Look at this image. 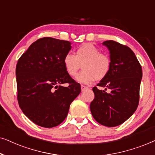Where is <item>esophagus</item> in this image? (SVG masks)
I'll return each mask as SVG.
<instances>
[{"instance_id": "34e87169", "label": "esophagus", "mask_w": 155, "mask_h": 155, "mask_svg": "<svg viewBox=\"0 0 155 155\" xmlns=\"http://www.w3.org/2000/svg\"><path fill=\"white\" fill-rule=\"evenodd\" d=\"M81 88L82 91H85L86 89H88V86H84V85H81Z\"/></svg>"}]
</instances>
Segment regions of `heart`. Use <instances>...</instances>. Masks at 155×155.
I'll return each instance as SVG.
<instances>
[{
	"label": "heart",
	"instance_id": "heart-1",
	"mask_svg": "<svg viewBox=\"0 0 155 155\" xmlns=\"http://www.w3.org/2000/svg\"><path fill=\"white\" fill-rule=\"evenodd\" d=\"M63 63L66 71L71 77H74L82 67L83 70L76 79L84 84L105 79L108 75L112 64L108 54L101 52L91 43H85L78 47L74 55L67 53L64 57Z\"/></svg>",
	"mask_w": 155,
	"mask_h": 155
}]
</instances>
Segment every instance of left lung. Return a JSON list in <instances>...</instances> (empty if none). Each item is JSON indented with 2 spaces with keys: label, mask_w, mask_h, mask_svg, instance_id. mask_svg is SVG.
<instances>
[{
  "label": "left lung",
  "mask_w": 155,
  "mask_h": 155,
  "mask_svg": "<svg viewBox=\"0 0 155 155\" xmlns=\"http://www.w3.org/2000/svg\"><path fill=\"white\" fill-rule=\"evenodd\" d=\"M108 47L112 61L108 75L93 88L94 99L90 110L94 119L107 127H115L127 120L137 109L142 76V67L132 49L113 40L103 42ZM109 88L111 92L105 91Z\"/></svg>",
  "instance_id": "obj_1"
}]
</instances>
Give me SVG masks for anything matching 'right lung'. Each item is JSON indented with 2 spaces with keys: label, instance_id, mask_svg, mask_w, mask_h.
<instances>
[{
  "label": "right lung",
  "instance_id": "obj_1",
  "mask_svg": "<svg viewBox=\"0 0 155 155\" xmlns=\"http://www.w3.org/2000/svg\"><path fill=\"white\" fill-rule=\"evenodd\" d=\"M69 41L45 37L33 42L16 65L18 101L20 109L39 126L50 128L64 120L81 85L68 75L64 57ZM68 86L62 87L61 84Z\"/></svg>",
  "mask_w": 155,
  "mask_h": 155
}]
</instances>
